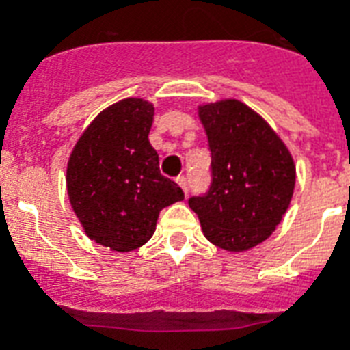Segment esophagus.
I'll return each instance as SVG.
<instances>
[{
  "label": "esophagus",
  "instance_id": "obj_1",
  "mask_svg": "<svg viewBox=\"0 0 350 350\" xmlns=\"http://www.w3.org/2000/svg\"><path fill=\"white\" fill-rule=\"evenodd\" d=\"M176 183H178V185L181 187V191H183L187 194V191H189V185H187V178H185V176H178V178H176Z\"/></svg>",
  "mask_w": 350,
  "mask_h": 350
}]
</instances>
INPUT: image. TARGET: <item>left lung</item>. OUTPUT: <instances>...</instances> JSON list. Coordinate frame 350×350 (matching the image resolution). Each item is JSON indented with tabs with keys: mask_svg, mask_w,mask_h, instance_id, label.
Wrapping results in <instances>:
<instances>
[{
	"mask_svg": "<svg viewBox=\"0 0 350 350\" xmlns=\"http://www.w3.org/2000/svg\"><path fill=\"white\" fill-rule=\"evenodd\" d=\"M198 116L213 156V183L189 205L211 243L243 252L265 241L287 213L296 183L293 154L243 101L203 103Z\"/></svg>",
	"mask_w": 350,
	"mask_h": 350,
	"instance_id": "obj_1",
	"label": "left lung"
}]
</instances>
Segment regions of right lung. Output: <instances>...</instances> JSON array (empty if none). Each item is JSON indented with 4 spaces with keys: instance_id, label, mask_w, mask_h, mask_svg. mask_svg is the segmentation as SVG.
<instances>
[{
    "instance_id": "right-lung-1",
    "label": "right lung",
    "mask_w": 350,
    "mask_h": 350,
    "mask_svg": "<svg viewBox=\"0 0 350 350\" xmlns=\"http://www.w3.org/2000/svg\"><path fill=\"white\" fill-rule=\"evenodd\" d=\"M154 105L125 98L101 111L74 145L67 192L85 234L116 252L139 249L156 230L159 211L183 191L159 172L148 142Z\"/></svg>"
}]
</instances>
